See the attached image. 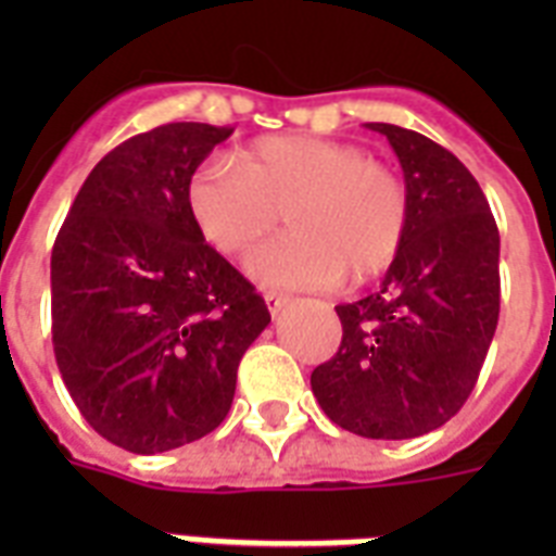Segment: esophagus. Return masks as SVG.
Returning <instances> with one entry per match:
<instances>
[{
  "mask_svg": "<svg viewBox=\"0 0 556 556\" xmlns=\"http://www.w3.org/2000/svg\"><path fill=\"white\" fill-rule=\"evenodd\" d=\"M265 303H268V312L277 317L279 312H286L288 305H291V296L277 294V291H268V294H265Z\"/></svg>",
  "mask_w": 556,
  "mask_h": 556,
  "instance_id": "1",
  "label": "esophagus"
}]
</instances>
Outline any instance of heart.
I'll list each match as a JSON object with an SVG mask.
<instances>
[{"instance_id":"b5f03b06","label":"heart","mask_w":556,"mask_h":556,"mask_svg":"<svg viewBox=\"0 0 556 556\" xmlns=\"http://www.w3.org/2000/svg\"><path fill=\"white\" fill-rule=\"evenodd\" d=\"M185 204L216 251L248 253L288 210L294 233L262 248L248 270L262 286L323 288L343 274L380 277L409 227V195L395 169L357 143L317 135H268L236 161H207L190 176Z\"/></svg>"}]
</instances>
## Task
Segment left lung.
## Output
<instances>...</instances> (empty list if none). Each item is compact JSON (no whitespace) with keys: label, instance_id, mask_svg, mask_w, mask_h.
<instances>
[{"label":"left lung","instance_id":"8db88e82","mask_svg":"<svg viewBox=\"0 0 556 556\" xmlns=\"http://www.w3.org/2000/svg\"><path fill=\"white\" fill-rule=\"evenodd\" d=\"M409 227L375 294L338 305V355L312 371L323 413L364 439H415L473 392L500 323V230L482 187L450 150L395 124Z\"/></svg>","mask_w":556,"mask_h":556}]
</instances>
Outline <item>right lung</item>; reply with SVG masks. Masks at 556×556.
<instances>
[{
  "mask_svg": "<svg viewBox=\"0 0 556 556\" xmlns=\"http://www.w3.org/2000/svg\"><path fill=\"white\" fill-rule=\"evenodd\" d=\"M233 129L164 124L89 173L51 251V338L83 418L129 453L225 421L236 369L270 323L256 288L204 242L185 187Z\"/></svg>",
  "mask_w": 556,
  "mask_h": 556,
  "instance_id": "add662e5",
  "label": "right lung"
}]
</instances>
